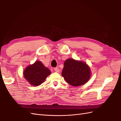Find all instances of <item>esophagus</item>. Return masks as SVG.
<instances>
[{"instance_id":"1","label":"esophagus","mask_w":121,"mask_h":121,"mask_svg":"<svg viewBox=\"0 0 121 121\" xmlns=\"http://www.w3.org/2000/svg\"><path fill=\"white\" fill-rule=\"evenodd\" d=\"M54 70H55V71L56 73H59L60 72V69L58 68H55L54 69Z\"/></svg>"}]
</instances>
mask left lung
Listing matches in <instances>:
<instances>
[{
	"label": "left lung",
	"mask_w": 121,
	"mask_h": 121,
	"mask_svg": "<svg viewBox=\"0 0 121 121\" xmlns=\"http://www.w3.org/2000/svg\"><path fill=\"white\" fill-rule=\"evenodd\" d=\"M61 75L68 84L77 86L84 85L88 82L91 71L86 62L68 59L65 61Z\"/></svg>",
	"instance_id": "8db88e82"
}]
</instances>
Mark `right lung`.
<instances>
[{
  "label": "right lung",
  "instance_id": "obj_1",
  "mask_svg": "<svg viewBox=\"0 0 121 121\" xmlns=\"http://www.w3.org/2000/svg\"><path fill=\"white\" fill-rule=\"evenodd\" d=\"M23 73L24 78L31 85L38 86L44 82L51 72L42 62L37 60L26 67Z\"/></svg>",
  "mask_w": 121,
  "mask_h": 121
}]
</instances>
